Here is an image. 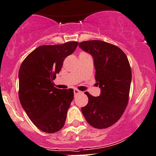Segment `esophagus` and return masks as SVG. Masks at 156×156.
Here are the masks:
<instances>
[{"mask_svg":"<svg viewBox=\"0 0 156 156\" xmlns=\"http://www.w3.org/2000/svg\"><path fill=\"white\" fill-rule=\"evenodd\" d=\"M73 93H74V96H76V95L80 94V93H81V92L80 91V90H76V89H74L73 90Z\"/></svg>","mask_w":156,"mask_h":156,"instance_id":"esophagus-1","label":"esophagus"}]
</instances>
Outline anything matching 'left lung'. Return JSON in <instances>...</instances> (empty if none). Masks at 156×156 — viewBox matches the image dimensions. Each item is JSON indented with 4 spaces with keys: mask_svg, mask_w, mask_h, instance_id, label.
<instances>
[{
    "mask_svg": "<svg viewBox=\"0 0 156 156\" xmlns=\"http://www.w3.org/2000/svg\"><path fill=\"white\" fill-rule=\"evenodd\" d=\"M79 47L93 57L101 90L99 96L86 92L89 102L81 108L82 113L93 127L108 128L119 119L128 103L132 81L128 58L118 47L102 41H83Z\"/></svg>",
    "mask_w": 156,
    "mask_h": 156,
    "instance_id": "obj_1",
    "label": "left lung"
}]
</instances>
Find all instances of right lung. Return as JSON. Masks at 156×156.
<instances>
[{
    "label": "right lung",
    "instance_id": "obj_1",
    "mask_svg": "<svg viewBox=\"0 0 156 156\" xmlns=\"http://www.w3.org/2000/svg\"><path fill=\"white\" fill-rule=\"evenodd\" d=\"M75 41L44 45L25 58L19 69V99L30 119L38 129L53 133L63 127L73 99V90L54 87L53 80L63 62L75 51Z\"/></svg>",
    "mask_w": 156,
    "mask_h": 156
}]
</instances>
